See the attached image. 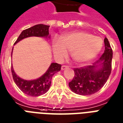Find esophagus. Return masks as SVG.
I'll return each instance as SVG.
<instances>
[{"label":"esophagus","instance_id":"1","mask_svg":"<svg viewBox=\"0 0 123 123\" xmlns=\"http://www.w3.org/2000/svg\"><path fill=\"white\" fill-rule=\"evenodd\" d=\"M67 68H68V66H66V65H62V70H65V69H66Z\"/></svg>","mask_w":123,"mask_h":123}]
</instances>
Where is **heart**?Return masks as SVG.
<instances>
[{
    "label": "heart",
    "mask_w": 123,
    "mask_h": 123,
    "mask_svg": "<svg viewBox=\"0 0 123 123\" xmlns=\"http://www.w3.org/2000/svg\"><path fill=\"white\" fill-rule=\"evenodd\" d=\"M103 46L100 37L93 36L84 31H74L56 39L52 43V52L58 60L66 56L71 50V57L75 62L82 64L89 62L99 54Z\"/></svg>",
    "instance_id": "obj_1"
}]
</instances>
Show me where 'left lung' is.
<instances>
[{"mask_svg":"<svg viewBox=\"0 0 123 123\" xmlns=\"http://www.w3.org/2000/svg\"><path fill=\"white\" fill-rule=\"evenodd\" d=\"M104 45V52L93 65L74 69V76L69 83L73 92L80 95H89L97 93L106 84L111 71L113 52L106 37Z\"/></svg>","mask_w":123,"mask_h":123,"instance_id":"left-lung-1","label":"left lung"}]
</instances>
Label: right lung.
<instances>
[{"label":"right lung","mask_w":123,"mask_h":123,"mask_svg":"<svg viewBox=\"0 0 123 123\" xmlns=\"http://www.w3.org/2000/svg\"><path fill=\"white\" fill-rule=\"evenodd\" d=\"M49 26H50L39 24L23 30L19 35V37L17 38L14 45L23 39L29 37L36 36L50 38V36L49 35ZM61 67L62 65L60 64H58L57 63H52L47 71L43 75L37 79L31 80H25L20 78L19 76L17 75V74L14 71L13 66H12V73L15 84L23 93L29 96L37 97L42 95L49 91L51 85V79L52 76L57 72L60 71Z\"/></svg>","instance_id":"right-lung-1"}]
</instances>
